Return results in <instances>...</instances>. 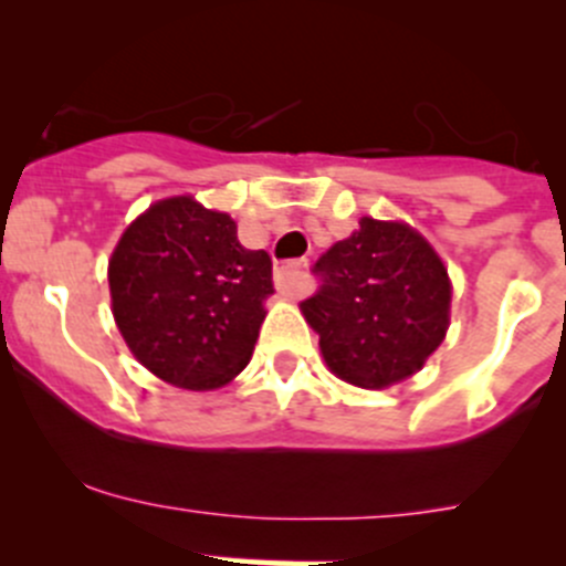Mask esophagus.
Returning a JSON list of instances; mask_svg holds the SVG:
<instances>
[{
  "mask_svg": "<svg viewBox=\"0 0 566 566\" xmlns=\"http://www.w3.org/2000/svg\"><path fill=\"white\" fill-rule=\"evenodd\" d=\"M305 266H308V261H292V263H283V266H277V272H274V283H277L280 294H286V297H297L300 294V283H303V272Z\"/></svg>",
  "mask_w": 566,
  "mask_h": 566,
  "instance_id": "esophagus-1",
  "label": "esophagus"
}]
</instances>
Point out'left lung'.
I'll list each match as a JSON object with an SVG mask.
<instances>
[{"mask_svg": "<svg viewBox=\"0 0 566 566\" xmlns=\"http://www.w3.org/2000/svg\"><path fill=\"white\" fill-rule=\"evenodd\" d=\"M311 272L319 289L303 314L327 367L347 384L384 389L408 378L448 333V269L406 224L360 219Z\"/></svg>", "mask_w": 566, "mask_h": 566, "instance_id": "obj_1", "label": "left lung"}]
</instances>
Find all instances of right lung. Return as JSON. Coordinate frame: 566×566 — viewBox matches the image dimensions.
I'll list each match as a JSON object with an SVG mask.
<instances>
[{"instance_id":"obj_1","label":"right lung","mask_w":566,"mask_h":566,"mask_svg":"<svg viewBox=\"0 0 566 566\" xmlns=\"http://www.w3.org/2000/svg\"><path fill=\"white\" fill-rule=\"evenodd\" d=\"M111 300L127 347L182 389H219L250 364L266 316L272 258L247 250L235 222L171 197L149 208L113 250Z\"/></svg>"}]
</instances>
